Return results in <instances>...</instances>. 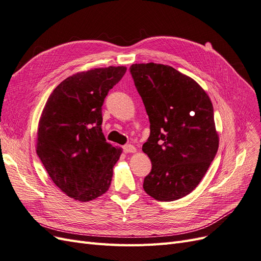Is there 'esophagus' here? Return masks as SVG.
I'll return each instance as SVG.
<instances>
[{
	"label": "esophagus",
	"mask_w": 261,
	"mask_h": 261,
	"mask_svg": "<svg viewBox=\"0 0 261 261\" xmlns=\"http://www.w3.org/2000/svg\"><path fill=\"white\" fill-rule=\"evenodd\" d=\"M122 148H123V152L127 153V154H129V153H136L137 152V148L134 147L133 145H131V144L123 145Z\"/></svg>",
	"instance_id": "obj_1"
}]
</instances>
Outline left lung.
<instances>
[{"label": "left lung", "instance_id": "8db88e82", "mask_svg": "<svg viewBox=\"0 0 261 261\" xmlns=\"http://www.w3.org/2000/svg\"><path fill=\"white\" fill-rule=\"evenodd\" d=\"M150 134L143 144L152 162L143 188L161 201L182 198L204 178L219 147L214 107L198 83L170 66L133 64Z\"/></svg>", "mask_w": 261, "mask_h": 261}]
</instances>
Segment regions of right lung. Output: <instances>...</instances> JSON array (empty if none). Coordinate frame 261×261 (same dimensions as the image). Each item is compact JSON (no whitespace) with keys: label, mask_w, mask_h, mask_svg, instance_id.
I'll list each match as a JSON object with an SVG mask.
<instances>
[{"label":"right lung","mask_w":261,"mask_h":261,"mask_svg":"<svg viewBox=\"0 0 261 261\" xmlns=\"http://www.w3.org/2000/svg\"><path fill=\"white\" fill-rule=\"evenodd\" d=\"M125 71L109 66L72 74L54 89L42 111L37 154L55 186L75 200L94 199L111 186L122 150L106 142L102 106Z\"/></svg>","instance_id":"add662e5"}]
</instances>
